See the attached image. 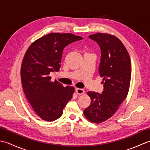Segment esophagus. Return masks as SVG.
<instances>
[{"mask_svg":"<svg viewBox=\"0 0 150 150\" xmlns=\"http://www.w3.org/2000/svg\"><path fill=\"white\" fill-rule=\"evenodd\" d=\"M75 91L77 92V93L79 95H82L84 93V90L83 89H80V88H76Z\"/></svg>","mask_w":150,"mask_h":150,"instance_id":"34e87169","label":"esophagus"}]
</instances>
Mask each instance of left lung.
<instances>
[{"instance_id":"1","label":"left lung","mask_w":150,"mask_h":150,"mask_svg":"<svg viewBox=\"0 0 150 150\" xmlns=\"http://www.w3.org/2000/svg\"><path fill=\"white\" fill-rule=\"evenodd\" d=\"M89 38L96 42L100 49L98 73L103 77L104 91L100 94L88 92L91 102L84 114L91 122L100 123L113 115L128 95L131 62L126 47L116 37L98 33Z\"/></svg>"}]
</instances>
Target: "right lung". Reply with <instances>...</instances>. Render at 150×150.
<instances>
[{"mask_svg": "<svg viewBox=\"0 0 150 150\" xmlns=\"http://www.w3.org/2000/svg\"><path fill=\"white\" fill-rule=\"evenodd\" d=\"M81 39L71 33H49L31 44L25 53L21 71L22 87L31 107L44 120L59 118L71 99L74 88L52 82L50 74L59 70L64 48Z\"/></svg>", "mask_w": 150, "mask_h": 150, "instance_id": "add662e5", "label": "right lung"}]
</instances>
